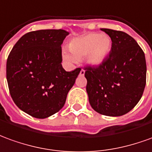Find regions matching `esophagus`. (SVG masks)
I'll return each instance as SVG.
<instances>
[{
    "label": "esophagus",
    "instance_id": "obj_1",
    "mask_svg": "<svg viewBox=\"0 0 152 152\" xmlns=\"http://www.w3.org/2000/svg\"><path fill=\"white\" fill-rule=\"evenodd\" d=\"M84 74H85V70L82 69L81 70H80V73H79V75H80V76H83Z\"/></svg>",
    "mask_w": 152,
    "mask_h": 152
}]
</instances>
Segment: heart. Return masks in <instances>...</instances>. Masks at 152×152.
Instances as JSON below:
<instances>
[{"label":"heart","instance_id":"b5f03b06","mask_svg":"<svg viewBox=\"0 0 152 152\" xmlns=\"http://www.w3.org/2000/svg\"><path fill=\"white\" fill-rule=\"evenodd\" d=\"M111 47L112 41L108 35L90 33L74 38L69 45L71 53L64 50L63 54L69 62L86 58L88 64L98 66L106 60Z\"/></svg>","mask_w":152,"mask_h":152}]
</instances>
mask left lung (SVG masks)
<instances>
[{"label": "left lung", "instance_id": "left-lung-1", "mask_svg": "<svg viewBox=\"0 0 152 152\" xmlns=\"http://www.w3.org/2000/svg\"><path fill=\"white\" fill-rule=\"evenodd\" d=\"M112 41L109 57L97 67L85 69L86 90L92 109L106 116L125 115L138 103L146 86L145 54L124 32L101 28Z\"/></svg>", "mask_w": 152, "mask_h": 152}]
</instances>
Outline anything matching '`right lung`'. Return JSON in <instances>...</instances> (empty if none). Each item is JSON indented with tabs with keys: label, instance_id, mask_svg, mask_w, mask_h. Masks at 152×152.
<instances>
[{
	"label": "right lung",
	"instance_id": "1",
	"mask_svg": "<svg viewBox=\"0 0 152 152\" xmlns=\"http://www.w3.org/2000/svg\"><path fill=\"white\" fill-rule=\"evenodd\" d=\"M63 29L33 31L21 37L6 62L10 93L23 112L45 119L64 106L67 94L81 69L70 72L62 67Z\"/></svg>",
	"mask_w": 152,
	"mask_h": 152
}]
</instances>
